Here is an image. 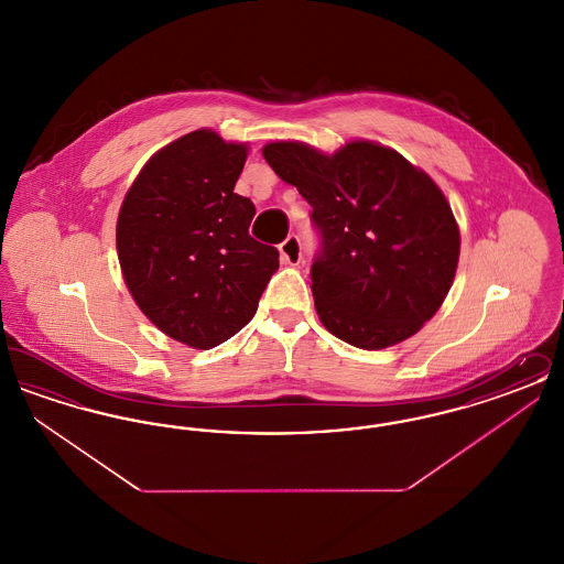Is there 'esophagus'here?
<instances>
[{
	"instance_id": "34e87169",
	"label": "esophagus",
	"mask_w": 564,
	"mask_h": 564,
	"mask_svg": "<svg viewBox=\"0 0 564 564\" xmlns=\"http://www.w3.org/2000/svg\"><path fill=\"white\" fill-rule=\"evenodd\" d=\"M279 253H281V262L290 264V267H297L302 260V245L295 235H290L285 241L279 245Z\"/></svg>"
}]
</instances>
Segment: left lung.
<instances>
[{"label": "left lung", "instance_id": "left-lung-1", "mask_svg": "<svg viewBox=\"0 0 564 564\" xmlns=\"http://www.w3.org/2000/svg\"><path fill=\"white\" fill-rule=\"evenodd\" d=\"M262 156L313 207L323 251L311 290L325 329L366 350L414 336L446 300L458 267L460 232L440 186L370 139L334 154L281 139Z\"/></svg>", "mask_w": 564, "mask_h": 564}]
</instances>
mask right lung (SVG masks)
<instances>
[{
    "instance_id": "1",
    "label": "right lung",
    "mask_w": 564,
    "mask_h": 564,
    "mask_svg": "<svg viewBox=\"0 0 564 564\" xmlns=\"http://www.w3.org/2000/svg\"><path fill=\"white\" fill-rule=\"evenodd\" d=\"M249 143L198 129L143 164L116 221L122 279L169 338L214 349L258 311L279 251L249 237L256 207L235 192Z\"/></svg>"
}]
</instances>
